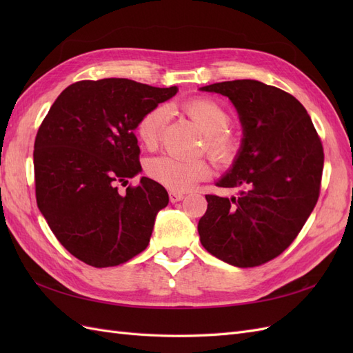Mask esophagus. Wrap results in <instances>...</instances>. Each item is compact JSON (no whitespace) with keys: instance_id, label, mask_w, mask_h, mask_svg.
I'll use <instances>...</instances> for the list:
<instances>
[{"instance_id":"obj_1","label":"esophagus","mask_w":353,"mask_h":353,"mask_svg":"<svg viewBox=\"0 0 353 353\" xmlns=\"http://www.w3.org/2000/svg\"><path fill=\"white\" fill-rule=\"evenodd\" d=\"M184 199V194L183 193H176V191H170L169 193V200L172 203H176V201H181Z\"/></svg>"}]
</instances>
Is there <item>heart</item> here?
Instances as JSON below:
<instances>
[{
	"instance_id": "1",
	"label": "heart",
	"mask_w": 353,
	"mask_h": 353,
	"mask_svg": "<svg viewBox=\"0 0 353 353\" xmlns=\"http://www.w3.org/2000/svg\"><path fill=\"white\" fill-rule=\"evenodd\" d=\"M184 110L205 134V148L209 156L219 165L231 163L239 150L237 138L228 131L231 114L219 103L206 97L188 100L184 104ZM166 119V105H156L152 110L145 112L135 126L138 141L150 150L154 148ZM145 169L153 181L174 191L191 190L212 174V168L206 159L179 160L169 156L152 159Z\"/></svg>"
}]
</instances>
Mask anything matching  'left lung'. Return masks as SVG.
Listing matches in <instances>:
<instances>
[{
  "label": "left lung",
  "instance_id": "obj_1",
  "mask_svg": "<svg viewBox=\"0 0 353 353\" xmlns=\"http://www.w3.org/2000/svg\"><path fill=\"white\" fill-rule=\"evenodd\" d=\"M200 90L227 95L244 132L236 163L218 183L240 194H206L200 241L218 259L253 268L280 256L314 210L324 166L321 138L301 101L276 87L237 79Z\"/></svg>",
  "mask_w": 353,
  "mask_h": 353
}]
</instances>
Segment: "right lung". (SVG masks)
Segmentation results:
<instances>
[{
	"label": "right lung",
	"mask_w": 353,
	"mask_h": 353,
	"mask_svg": "<svg viewBox=\"0 0 353 353\" xmlns=\"http://www.w3.org/2000/svg\"><path fill=\"white\" fill-rule=\"evenodd\" d=\"M176 94L122 78L74 82L37 132V205L57 240L95 268L125 263L145 250L166 190L143 176L134 134L140 117Z\"/></svg>",
	"instance_id": "obj_1"
}]
</instances>
